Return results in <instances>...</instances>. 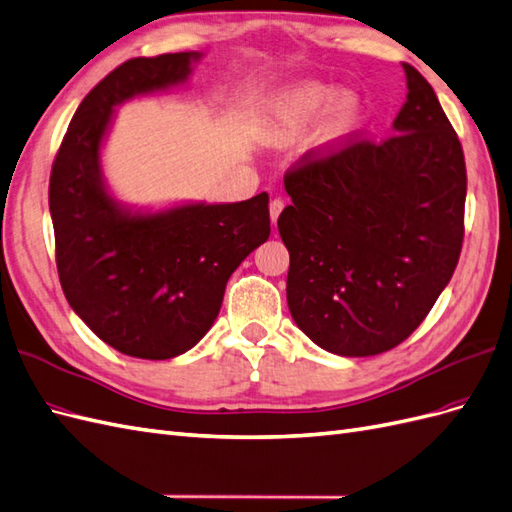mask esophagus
Masks as SVG:
<instances>
[{"label":"esophagus","instance_id":"1","mask_svg":"<svg viewBox=\"0 0 512 512\" xmlns=\"http://www.w3.org/2000/svg\"><path fill=\"white\" fill-rule=\"evenodd\" d=\"M282 209H284V200H280V198L271 200V204H269V215H271V224H273V226H275V222H278V217H280Z\"/></svg>","mask_w":512,"mask_h":512}]
</instances>
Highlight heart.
<instances>
[{"label": "heart", "mask_w": 512, "mask_h": 512, "mask_svg": "<svg viewBox=\"0 0 512 512\" xmlns=\"http://www.w3.org/2000/svg\"><path fill=\"white\" fill-rule=\"evenodd\" d=\"M327 112L316 144L329 148L347 137L362 118V101L353 92H342L323 81L303 84L282 92L269 107L260 127L262 142L269 146H286L310 131L312 124Z\"/></svg>", "instance_id": "b5f03b06"}]
</instances>
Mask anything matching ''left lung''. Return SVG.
<instances>
[{
	"label": "left lung",
	"instance_id": "8db88e82",
	"mask_svg": "<svg viewBox=\"0 0 512 512\" xmlns=\"http://www.w3.org/2000/svg\"><path fill=\"white\" fill-rule=\"evenodd\" d=\"M407 101L381 144L303 157L278 219L286 301L321 349L370 357L411 336L452 278L467 193L457 133L431 84L405 64Z\"/></svg>",
	"mask_w": 512,
	"mask_h": 512
}]
</instances>
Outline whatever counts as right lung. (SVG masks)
Here are the masks:
<instances>
[{"label": "right lung", "instance_id": "1", "mask_svg": "<svg viewBox=\"0 0 512 512\" xmlns=\"http://www.w3.org/2000/svg\"><path fill=\"white\" fill-rule=\"evenodd\" d=\"M202 55L120 64L77 107L51 170L64 295L105 344L140 359H172L196 347L217 319L228 278L271 232L267 193L153 209L118 200L103 174L116 109L185 86Z\"/></svg>", "mask_w": 512, "mask_h": 512}]
</instances>
